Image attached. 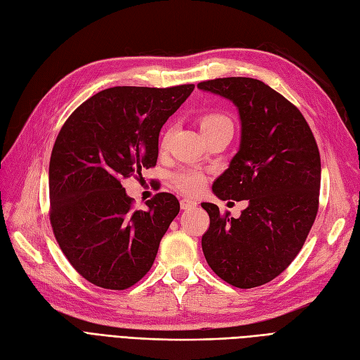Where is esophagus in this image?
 Listing matches in <instances>:
<instances>
[{
    "mask_svg": "<svg viewBox=\"0 0 360 360\" xmlns=\"http://www.w3.org/2000/svg\"><path fill=\"white\" fill-rule=\"evenodd\" d=\"M180 207H181V210H192L196 207V201L189 200V198H184V200L180 201Z\"/></svg>",
    "mask_w": 360,
    "mask_h": 360,
    "instance_id": "34e87169",
    "label": "esophagus"
}]
</instances>
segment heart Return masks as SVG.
<instances>
[{
	"mask_svg": "<svg viewBox=\"0 0 360 360\" xmlns=\"http://www.w3.org/2000/svg\"><path fill=\"white\" fill-rule=\"evenodd\" d=\"M198 125H200V129L202 134L213 132L221 127H232L231 120L226 116L217 113V111H210V113L202 115L200 119H198ZM167 143H168V132L164 135L162 146H167ZM204 183H205V176L198 169H184L174 176L176 188L186 193L198 192L202 188Z\"/></svg>",
	"mask_w": 360,
	"mask_h": 360,
	"instance_id": "heart-1",
	"label": "heart"
}]
</instances>
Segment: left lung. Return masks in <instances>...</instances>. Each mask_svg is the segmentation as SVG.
<instances>
[{"instance_id": "left-lung-1", "label": "left lung", "mask_w": 360, "mask_h": 360, "mask_svg": "<svg viewBox=\"0 0 360 360\" xmlns=\"http://www.w3.org/2000/svg\"><path fill=\"white\" fill-rule=\"evenodd\" d=\"M198 88L238 108L240 150L213 183V192L223 201L249 202L238 219L201 204L210 216L202 252L210 268L232 286H262L292 264L316 220L319 147L301 111L264 82L225 77Z\"/></svg>"}]
</instances>
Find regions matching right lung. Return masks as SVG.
I'll return each mask as SVG.
<instances>
[{
	"mask_svg": "<svg viewBox=\"0 0 360 360\" xmlns=\"http://www.w3.org/2000/svg\"><path fill=\"white\" fill-rule=\"evenodd\" d=\"M193 88H108L74 110L58 134L49 164L51 225L72 268L98 288L139 283L180 212L167 192L134 210L122 180L156 165L160 128Z\"/></svg>",
	"mask_w": 360,
	"mask_h": 360,
	"instance_id": "1",
	"label": "right lung"
}]
</instances>
